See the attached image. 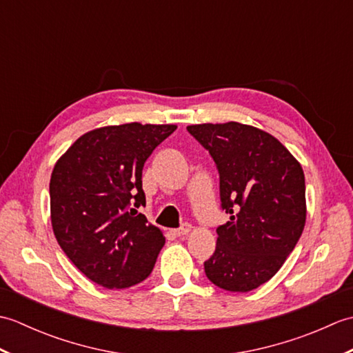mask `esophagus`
Listing matches in <instances>:
<instances>
[{"label": "esophagus", "instance_id": "esophagus-1", "mask_svg": "<svg viewBox=\"0 0 353 353\" xmlns=\"http://www.w3.org/2000/svg\"><path fill=\"white\" fill-rule=\"evenodd\" d=\"M191 224L190 223H183L181 228L179 229H174V235L176 236H185V235H188L190 232H191Z\"/></svg>", "mask_w": 353, "mask_h": 353}]
</instances>
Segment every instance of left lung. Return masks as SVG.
Instances as JSON below:
<instances>
[{"instance_id": "8db88e82", "label": "left lung", "mask_w": 353, "mask_h": 353, "mask_svg": "<svg viewBox=\"0 0 353 353\" xmlns=\"http://www.w3.org/2000/svg\"><path fill=\"white\" fill-rule=\"evenodd\" d=\"M214 159L221 208L230 221L216 228V247L205 261L216 287L247 292L279 272L306 220L305 174L272 134L235 121L186 127Z\"/></svg>"}]
</instances>
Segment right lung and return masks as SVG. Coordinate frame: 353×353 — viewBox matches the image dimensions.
<instances>
[{
  "instance_id": "add662e5",
  "label": "right lung",
  "mask_w": 353,
  "mask_h": 353,
  "mask_svg": "<svg viewBox=\"0 0 353 353\" xmlns=\"http://www.w3.org/2000/svg\"><path fill=\"white\" fill-rule=\"evenodd\" d=\"M174 124L108 125L85 133L52 170L51 224L59 245L88 279L121 290L150 276L165 244L148 224L142 168Z\"/></svg>"
}]
</instances>
